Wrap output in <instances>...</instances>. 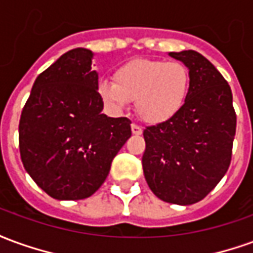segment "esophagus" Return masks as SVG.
<instances>
[{"instance_id":"1","label":"esophagus","mask_w":253,"mask_h":253,"mask_svg":"<svg viewBox=\"0 0 253 253\" xmlns=\"http://www.w3.org/2000/svg\"><path fill=\"white\" fill-rule=\"evenodd\" d=\"M131 131L132 134H135V135H141L142 134V127L138 126V125H135V123H132L131 125Z\"/></svg>"}]
</instances>
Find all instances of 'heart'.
<instances>
[{
	"label": "heart",
	"mask_w": 253,
	"mask_h": 253,
	"mask_svg": "<svg viewBox=\"0 0 253 253\" xmlns=\"http://www.w3.org/2000/svg\"><path fill=\"white\" fill-rule=\"evenodd\" d=\"M112 81L101 80L97 94L111 111L122 112L135 100L138 115L153 125L177 115L190 93L191 74L184 63L137 58L116 67Z\"/></svg>",
	"instance_id": "obj_1"
}]
</instances>
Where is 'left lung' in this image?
Wrapping results in <instances>:
<instances>
[{"label":"left lung","instance_id":"obj_1","mask_svg":"<svg viewBox=\"0 0 253 253\" xmlns=\"http://www.w3.org/2000/svg\"><path fill=\"white\" fill-rule=\"evenodd\" d=\"M191 74L190 93L180 112L143 130L145 179L161 201L192 205L226 173L236 134L233 96L226 80L194 50L169 52Z\"/></svg>","mask_w":253,"mask_h":253}]
</instances>
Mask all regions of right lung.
<instances>
[{
    "mask_svg": "<svg viewBox=\"0 0 253 253\" xmlns=\"http://www.w3.org/2000/svg\"><path fill=\"white\" fill-rule=\"evenodd\" d=\"M93 54L74 48L41 73L19 123L25 170L46 194L59 201L93 195L111 163L131 137V121L101 114Z\"/></svg>",
    "mask_w": 253,
    "mask_h": 253,
    "instance_id": "obj_1",
    "label": "right lung"
}]
</instances>
